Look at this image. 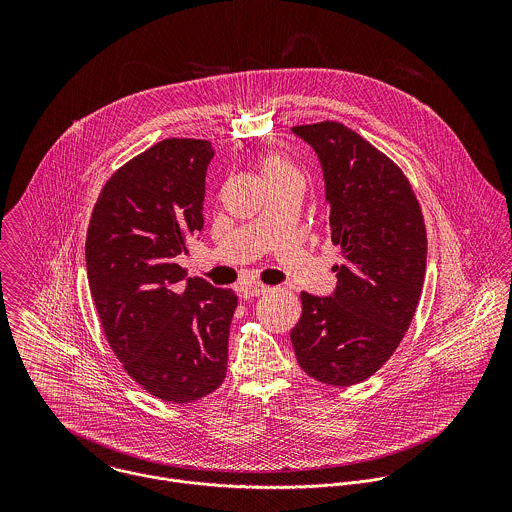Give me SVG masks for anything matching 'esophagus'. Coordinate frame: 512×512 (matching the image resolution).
<instances>
[{
  "mask_svg": "<svg viewBox=\"0 0 512 512\" xmlns=\"http://www.w3.org/2000/svg\"><path fill=\"white\" fill-rule=\"evenodd\" d=\"M270 292L268 286H262V284H244L240 288V293L244 299H252V297H258V295H264V293Z\"/></svg>",
  "mask_w": 512,
  "mask_h": 512,
  "instance_id": "esophagus-1",
  "label": "esophagus"
}]
</instances>
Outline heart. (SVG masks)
<instances>
[{"mask_svg":"<svg viewBox=\"0 0 512 512\" xmlns=\"http://www.w3.org/2000/svg\"><path fill=\"white\" fill-rule=\"evenodd\" d=\"M288 175H297V171L280 155H268V157L262 159V177H264V181H274V179L288 177Z\"/></svg>","mask_w":512,"mask_h":512,"instance_id":"1","label":"heart"}]
</instances>
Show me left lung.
<instances>
[{"label":"left lung","mask_w":512,"mask_h":512,"mask_svg":"<svg viewBox=\"0 0 512 512\" xmlns=\"http://www.w3.org/2000/svg\"><path fill=\"white\" fill-rule=\"evenodd\" d=\"M325 181V224L343 248L331 295L301 292L292 329L299 366L319 382H363L400 345L416 313L428 238L418 199L382 151L337 122L297 126Z\"/></svg>","instance_id":"8db88e82"}]
</instances>
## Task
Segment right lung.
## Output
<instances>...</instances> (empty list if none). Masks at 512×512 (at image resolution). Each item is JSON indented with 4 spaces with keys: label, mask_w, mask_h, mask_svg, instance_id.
I'll use <instances>...</instances> for the list:
<instances>
[{
    "label": "right lung",
    "mask_w": 512,
    "mask_h": 512,
    "mask_svg": "<svg viewBox=\"0 0 512 512\" xmlns=\"http://www.w3.org/2000/svg\"><path fill=\"white\" fill-rule=\"evenodd\" d=\"M205 140H163L104 185L86 234L88 286L106 339L149 394L187 404L226 376L238 297L177 264L203 230Z\"/></svg>",
    "instance_id": "right-lung-1"
}]
</instances>
